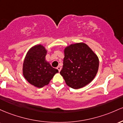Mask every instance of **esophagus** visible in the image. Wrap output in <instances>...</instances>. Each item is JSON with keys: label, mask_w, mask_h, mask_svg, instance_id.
Returning <instances> with one entry per match:
<instances>
[{"label": "esophagus", "mask_w": 123, "mask_h": 123, "mask_svg": "<svg viewBox=\"0 0 123 123\" xmlns=\"http://www.w3.org/2000/svg\"><path fill=\"white\" fill-rule=\"evenodd\" d=\"M57 69L58 70V71H59V72H60V70H61V67H60V66H58V67H57Z\"/></svg>", "instance_id": "34e87169"}]
</instances>
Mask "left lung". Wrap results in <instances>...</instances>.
Returning a JSON list of instances; mask_svg holds the SVG:
<instances>
[{"label": "left lung", "instance_id": "8db88e82", "mask_svg": "<svg viewBox=\"0 0 123 123\" xmlns=\"http://www.w3.org/2000/svg\"><path fill=\"white\" fill-rule=\"evenodd\" d=\"M98 56L86 44H72L64 49V58L60 74L66 84L79 89L90 83L98 71Z\"/></svg>", "mask_w": 123, "mask_h": 123}]
</instances>
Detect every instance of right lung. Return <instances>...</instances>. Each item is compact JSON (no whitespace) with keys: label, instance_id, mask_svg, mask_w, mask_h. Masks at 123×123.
Returning <instances> with one entry per match:
<instances>
[{"label":"right lung","instance_id":"right-lung-1","mask_svg":"<svg viewBox=\"0 0 123 123\" xmlns=\"http://www.w3.org/2000/svg\"><path fill=\"white\" fill-rule=\"evenodd\" d=\"M47 51L41 45L30 49L23 63V75L29 83L38 88L48 85L59 72L45 60Z\"/></svg>","mask_w":123,"mask_h":123}]
</instances>
